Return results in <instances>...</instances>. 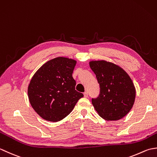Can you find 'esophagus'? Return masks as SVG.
<instances>
[{
  "label": "esophagus",
  "instance_id": "esophagus-1",
  "mask_svg": "<svg viewBox=\"0 0 157 157\" xmlns=\"http://www.w3.org/2000/svg\"><path fill=\"white\" fill-rule=\"evenodd\" d=\"M84 97H85V98H87L88 96V92H84Z\"/></svg>",
  "mask_w": 157,
  "mask_h": 157
}]
</instances>
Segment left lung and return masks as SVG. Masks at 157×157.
<instances>
[{
	"label": "left lung",
	"mask_w": 157,
	"mask_h": 157,
	"mask_svg": "<svg viewBox=\"0 0 157 157\" xmlns=\"http://www.w3.org/2000/svg\"><path fill=\"white\" fill-rule=\"evenodd\" d=\"M100 85V94L92 103L98 114L107 121L122 119L132 109L136 88L124 70L114 63L102 61L89 63Z\"/></svg>",
	"instance_id": "1"
}]
</instances>
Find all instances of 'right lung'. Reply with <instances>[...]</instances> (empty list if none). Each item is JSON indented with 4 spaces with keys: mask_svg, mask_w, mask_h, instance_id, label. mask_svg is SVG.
I'll list each match as a JSON object with an SVG mask.
<instances>
[{
    "mask_svg": "<svg viewBox=\"0 0 157 157\" xmlns=\"http://www.w3.org/2000/svg\"><path fill=\"white\" fill-rule=\"evenodd\" d=\"M76 61L57 57L44 63L33 75L28 86L29 102L46 121L56 122L66 117L84 96L75 90L72 73Z\"/></svg>",
    "mask_w": 157,
    "mask_h": 157,
    "instance_id": "add662e5",
    "label": "right lung"
}]
</instances>
